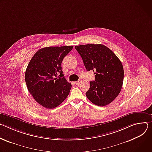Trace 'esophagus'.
I'll use <instances>...</instances> for the list:
<instances>
[{
	"label": "esophagus",
	"mask_w": 152,
	"mask_h": 152,
	"mask_svg": "<svg viewBox=\"0 0 152 152\" xmlns=\"http://www.w3.org/2000/svg\"><path fill=\"white\" fill-rule=\"evenodd\" d=\"M80 83H81V80H79L77 81H74V84H75L76 85H78L79 84H80Z\"/></svg>",
	"instance_id": "obj_1"
}]
</instances>
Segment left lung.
Wrapping results in <instances>:
<instances>
[{
  "instance_id": "8db88e82",
  "label": "left lung",
  "mask_w": 152,
  "mask_h": 152,
  "mask_svg": "<svg viewBox=\"0 0 152 152\" xmlns=\"http://www.w3.org/2000/svg\"><path fill=\"white\" fill-rule=\"evenodd\" d=\"M88 71H93L95 81L90 82L87 98L95 105L107 106L120 94L124 80L123 64L107 46L88 44L75 46Z\"/></svg>"
}]
</instances>
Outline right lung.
Here are the masks:
<instances>
[{"mask_svg": "<svg viewBox=\"0 0 152 152\" xmlns=\"http://www.w3.org/2000/svg\"><path fill=\"white\" fill-rule=\"evenodd\" d=\"M72 48L73 46L42 48L28 63L25 75L28 90L45 108L57 107L70 92L72 85L63 77L61 64ZM59 73L61 77L57 78Z\"/></svg>", "mask_w": 152, "mask_h": 152, "instance_id": "1", "label": "right lung"}]
</instances>
